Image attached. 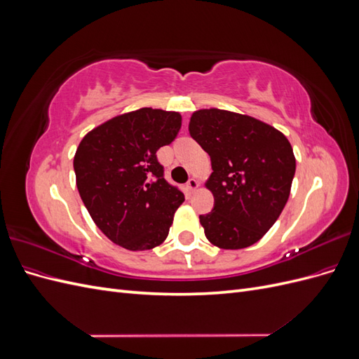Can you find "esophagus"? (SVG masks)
Returning a JSON list of instances; mask_svg holds the SVG:
<instances>
[{"label": "esophagus", "instance_id": "34e87169", "mask_svg": "<svg viewBox=\"0 0 359 359\" xmlns=\"http://www.w3.org/2000/svg\"><path fill=\"white\" fill-rule=\"evenodd\" d=\"M186 187H187V190L190 191V193H193L194 190H196L198 187H199V182L194 180V178H190L189 181H187V184H186Z\"/></svg>", "mask_w": 359, "mask_h": 359}]
</instances>
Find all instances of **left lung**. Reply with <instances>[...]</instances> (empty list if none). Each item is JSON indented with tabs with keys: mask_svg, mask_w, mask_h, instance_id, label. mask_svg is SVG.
<instances>
[{
	"mask_svg": "<svg viewBox=\"0 0 359 359\" xmlns=\"http://www.w3.org/2000/svg\"><path fill=\"white\" fill-rule=\"evenodd\" d=\"M189 132L211 157L205 186L214 208L199 215L205 236L224 250L253 245L289 199L297 161L287 137L253 116L214 107L194 112Z\"/></svg>",
	"mask_w": 359,
	"mask_h": 359,
	"instance_id": "obj_1",
	"label": "left lung"
}]
</instances>
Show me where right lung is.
<instances>
[{"label": "right lung", "mask_w": 359, "mask_h": 359, "mask_svg": "<svg viewBox=\"0 0 359 359\" xmlns=\"http://www.w3.org/2000/svg\"><path fill=\"white\" fill-rule=\"evenodd\" d=\"M181 128V115L142 107L93 128L76 149L81 199L97 227L132 252L166 240L184 194L165 180L158 148Z\"/></svg>", "instance_id": "right-lung-1"}]
</instances>
